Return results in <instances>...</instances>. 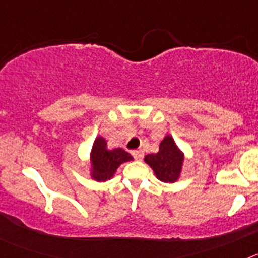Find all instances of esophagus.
<instances>
[{"label":"esophagus","mask_w":258,"mask_h":258,"mask_svg":"<svg viewBox=\"0 0 258 258\" xmlns=\"http://www.w3.org/2000/svg\"><path fill=\"white\" fill-rule=\"evenodd\" d=\"M132 154H133V156L136 160H142L143 156H145V154H143L142 150H136V151H133Z\"/></svg>","instance_id":"34e87169"}]
</instances>
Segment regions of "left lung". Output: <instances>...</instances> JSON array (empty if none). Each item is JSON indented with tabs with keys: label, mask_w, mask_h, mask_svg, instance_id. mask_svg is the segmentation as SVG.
<instances>
[{
	"label": "left lung",
	"mask_w": 258,
	"mask_h": 258,
	"mask_svg": "<svg viewBox=\"0 0 258 258\" xmlns=\"http://www.w3.org/2000/svg\"><path fill=\"white\" fill-rule=\"evenodd\" d=\"M183 160V152L175 145L172 136L164 137L157 154H150L145 157V161L151 166L157 179L166 183L178 181Z\"/></svg>",
	"instance_id": "8db88e82"
}]
</instances>
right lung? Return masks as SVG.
Wrapping results in <instances>:
<instances>
[{
    "label": "right lung",
    "mask_w": 258,
    "mask_h": 258,
    "mask_svg": "<svg viewBox=\"0 0 258 258\" xmlns=\"http://www.w3.org/2000/svg\"><path fill=\"white\" fill-rule=\"evenodd\" d=\"M131 160H133V156L122 149H107L106 140L99 136L95 138L90 151V164H92L90 175L95 181L104 182L112 178L117 168L122 163Z\"/></svg>",
    "instance_id": "right-lung-1"
}]
</instances>
